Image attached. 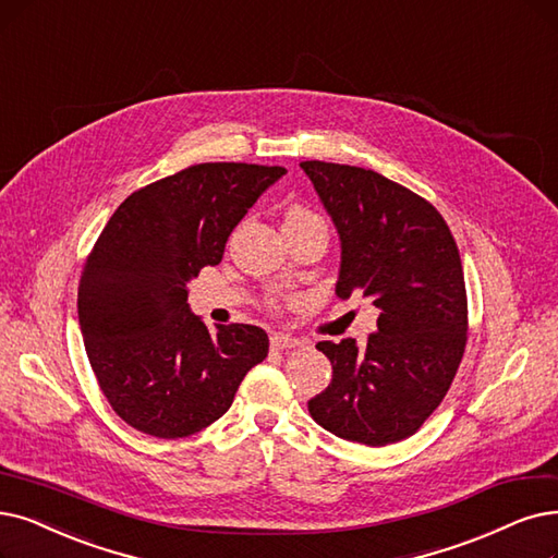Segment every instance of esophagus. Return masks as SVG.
I'll return each instance as SVG.
<instances>
[{"label": "esophagus", "instance_id": "34e87169", "mask_svg": "<svg viewBox=\"0 0 558 558\" xmlns=\"http://www.w3.org/2000/svg\"><path fill=\"white\" fill-rule=\"evenodd\" d=\"M270 345H272V350H291V348H298L300 341L288 337V333H275V337L270 339Z\"/></svg>", "mask_w": 558, "mask_h": 558}]
</instances>
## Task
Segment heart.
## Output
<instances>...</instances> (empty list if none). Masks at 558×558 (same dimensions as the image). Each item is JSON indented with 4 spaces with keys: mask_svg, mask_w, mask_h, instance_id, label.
Wrapping results in <instances>:
<instances>
[{
    "mask_svg": "<svg viewBox=\"0 0 558 558\" xmlns=\"http://www.w3.org/2000/svg\"><path fill=\"white\" fill-rule=\"evenodd\" d=\"M314 217H316V215H314V213H308L306 208L293 206L291 210L286 213V225H288V221H291V225H293V221H304V219H314Z\"/></svg>",
    "mask_w": 558,
    "mask_h": 558,
    "instance_id": "1",
    "label": "heart"
}]
</instances>
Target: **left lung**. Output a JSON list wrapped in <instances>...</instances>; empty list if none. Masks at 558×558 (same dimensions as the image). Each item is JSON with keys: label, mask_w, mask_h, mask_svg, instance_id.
I'll return each instance as SVG.
<instances>
[{"label": "left lung", "mask_w": 558, "mask_h": 558, "mask_svg": "<svg viewBox=\"0 0 558 558\" xmlns=\"http://www.w3.org/2000/svg\"><path fill=\"white\" fill-rule=\"evenodd\" d=\"M341 238L337 295L380 308L377 329L320 341L331 383L308 400L318 426L385 447L414 435L447 396L466 343V291L458 244L426 198L377 171L300 162Z\"/></svg>", "instance_id": "8db88e82"}]
</instances>
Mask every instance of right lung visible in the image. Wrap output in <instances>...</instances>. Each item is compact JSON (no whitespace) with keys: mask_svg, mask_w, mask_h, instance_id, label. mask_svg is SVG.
<instances>
[{"mask_svg":"<svg viewBox=\"0 0 558 558\" xmlns=\"http://www.w3.org/2000/svg\"><path fill=\"white\" fill-rule=\"evenodd\" d=\"M283 167L204 162L155 181L109 217L77 288L80 329L98 385L128 426L178 439L225 414L267 333L217 325L187 304V281L217 265L227 240Z\"/></svg>","mask_w":558,"mask_h":558,"instance_id":"1","label":"right lung"}]
</instances>
